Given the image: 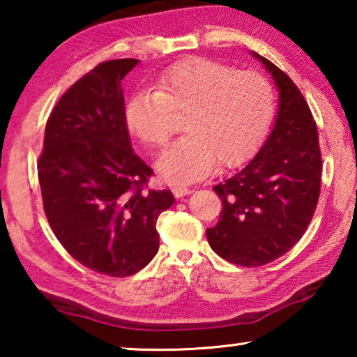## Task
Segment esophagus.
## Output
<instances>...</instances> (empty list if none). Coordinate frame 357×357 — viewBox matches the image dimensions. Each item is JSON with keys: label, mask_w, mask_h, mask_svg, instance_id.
Wrapping results in <instances>:
<instances>
[{"label": "esophagus", "mask_w": 357, "mask_h": 357, "mask_svg": "<svg viewBox=\"0 0 357 357\" xmlns=\"http://www.w3.org/2000/svg\"><path fill=\"white\" fill-rule=\"evenodd\" d=\"M172 193L175 195V198H183V197H187V195L192 193V190L187 187H174Z\"/></svg>", "instance_id": "1"}]
</instances>
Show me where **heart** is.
I'll list each match as a JSON object with an SVG mask.
<instances>
[{
	"label": "heart",
	"mask_w": 357,
	"mask_h": 357,
	"mask_svg": "<svg viewBox=\"0 0 357 357\" xmlns=\"http://www.w3.org/2000/svg\"><path fill=\"white\" fill-rule=\"evenodd\" d=\"M276 109V94L261 73L238 71L209 58H185L160 73L153 89L135 92L125 104V125L151 148H164L177 115L187 135L155 164L169 183L203 178L218 164L237 167L260 148Z\"/></svg>",
	"instance_id": "obj_1"
}]
</instances>
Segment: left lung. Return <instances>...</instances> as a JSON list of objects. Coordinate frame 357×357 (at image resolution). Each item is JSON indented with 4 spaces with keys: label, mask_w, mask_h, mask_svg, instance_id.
Returning a JSON list of instances; mask_svg holds the SVG:
<instances>
[{
    "label": "left lung",
    "mask_w": 357,
    "mask_h": 357,
    "mask_svg": "<svg viewBox=\"0 0 357 357\" xmlns=\"http://www.w3.org/2000/svg\"><path fill=\"white\" fill-rule=\"evenodd\" d=\"M275 79L280 109L270 136L245 167L214 187L222 211L206 229L224 260L247 268L266 265L299 242L320 197L319 131L304 96L289 76L253 52Z\"/></svg>",
    "instance_id": "8db88e82"
}]
</instances>
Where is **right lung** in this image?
<instances>
[{"label":"right lung","mask_w":357,"mask_h":357,"mask_svg":"<svg viewBox=\"0 0 357 357\" xmlns=\"http://www.w3.org/2000/svg\"><path fill=\"white\" fill-rule=\"evenodd\" d=\"M135 58L99 63L60 97L38 158L43 209L70 255L100 275L125 278L159 250L169 190H148L153 169L133 153L121 79Z\"/></svg>","instance_id":"right-lung-1"}]
</instances>
